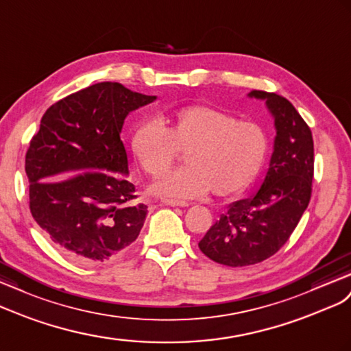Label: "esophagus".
I'll list each match as a JSON object with an SVG mask.
<instances>
[{
	"mask_svg": "<svg viewBox=\"0 0 351 351\" xmlns=\"http://www.w3.org/2000/svg\"><path fill=\"white\" fill-rule=\"evenodd\" d=\"M163 204H167V206H173V208H186L188 203L185 202H178V200H163Z\"/></svg>",
	"mask_w": 351,
	"mask_h": 351,
	"instance_id": "obj_1",
	"label": "esophagus"
}]
</instances>
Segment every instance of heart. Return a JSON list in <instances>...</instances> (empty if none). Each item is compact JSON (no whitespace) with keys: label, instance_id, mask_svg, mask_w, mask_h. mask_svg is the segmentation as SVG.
<instances>
[{"label":"heart","instance_id":"obj_1","mask_svg":"<svg viewBox=\"0 0 351 351\" xmlns=\"http://www.w3.org/2000/svg\"><path fill=\"white\" fill-rule=\"evenodd\" d=\"M134 158L145 172L158 178L186 151L185 163L151 186V193L170 199H200L208 193L226 199L255 181L268 156V134L255 121L212 106H184L160 120L134 128L130 139Z\"/></svg>","mask_w":351,"mask_h":351}]
</instances>
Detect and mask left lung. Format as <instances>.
<instances>
[{"label": "left lung", "instance_id": "8db88e82", "mask_svg": "<svg viewBox=\"0 0 351 351\" xmlns=\"http://www.w3.org/2000/svg\"><path fill=\"white\" fill-rule=\"evenodd\" d=\"M274 120L276 138L269 166L259 190L228 206L199 241L212 261L246 267L274 255L307 209L314 172L311 130L287 99L252 90Z\"/></svg>", "mask_w": 351, "mask_h": 351}]
</instances>
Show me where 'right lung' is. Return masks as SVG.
Segmentation results:
<instances>
[{
  "mask_svg": "<svg viewBox=\"0 0 351 351\" xmlns=\"http://www.w3.org/2000/svg\"><path fill=\"white\" fill-rule=\"evenodd\" d=\"M157 96L97 83L51 105L26 152L34 219L62 252L84 264L112 261L138 239L145 204H133L125 117Z\"/></svg>",
  "mask_w": 351,
  "mask_h": 351,
  "instance_id": "1",
  "label": "right lung"
}]
</instances>
